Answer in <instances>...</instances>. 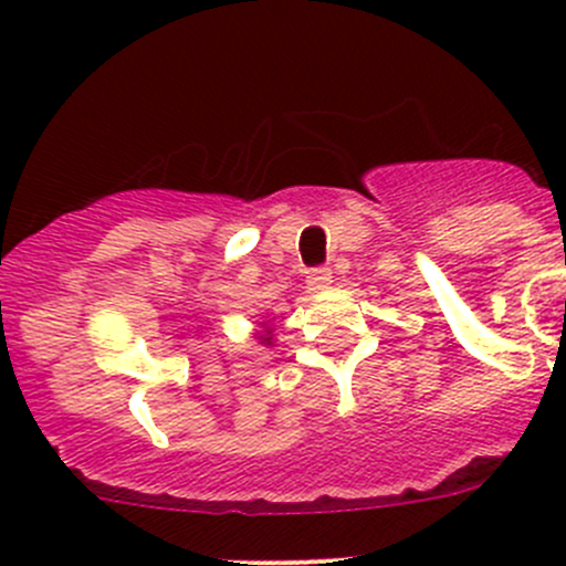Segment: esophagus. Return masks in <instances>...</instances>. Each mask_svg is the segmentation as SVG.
Instances as JSON below:
<instances>
[{
	"label": "esophagus",
	"mask_w": 566,
	"mask_h": 566,
	"mask_svg": "<svg viewBox=\"0 0 566 566\" xmlns=\"http://www.w3.org/2000/svg\"><path fill=\"white\" fill-rule=\"evenodd\" d=\"M331 282H334V276H331L328 268H319V271L310 273V279H306V287H310L312 293H319V290H328Z\"/></svg>",
	"instance_id": "34e87169"
}]
</instances>
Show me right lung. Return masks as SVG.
<instances>
[{
  "mask_svg": "<svg viewBox=\"0 0 566 566\" xmlns=\"http://www.w3.org/2000/svg\"><path fill=\"white\" fill-rule=\"evenodd\" d=\"M254 339H256V345H268V347L273 345V331L268 328V323H260V331L254 334Z\"/></svg>",
  "mask_w": 566,
  "mask_h": 566,
  "instance_id": "add662e5",
  "label": "right lung"
}]
</instances>
